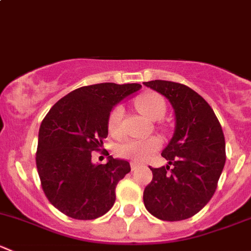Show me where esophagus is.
I'll return each instance as SVG.
<instances>
[{"mask_svg":"<svg viewBox=\"0 0 251 251\" xmlns=\"http://www.w3.org/2000/svg\"><path fill=\"white\" fill-rule=\"evenodd\" d=\"M138 168H141V164L135 163V161H133V163H131V169H132V170H136V169H138Z\"/></svg>","mask_w":251,"mask_h":251,"instance_id":"1","label":"esophagus"}]
</instances>
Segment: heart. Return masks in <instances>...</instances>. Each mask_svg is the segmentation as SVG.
Listing matches in <instances>:
<instances>
[{
  "label": "heart",
  "mask_w": 251,
  "mask_h": 251,
  "mask_svg": "<svg viewBox=\"0 0 251 251\" xmlns=\"http://www.w3.org/2000/svg\"><path fill=\"white\" fill-rule=\"evenodd\" d=\"M137 108L141 113H143L151 120H159L163 118L166 113L165 100L159 93L149 92L142 96L137 100ZM124 108L116 105L110 111L108 118V127L110 132L120 133L121 126L124 120ZM161 143L158 138H146V140H131L120 144L118 148V153L124 158L133 159L136 161H143L153 155L159 148Z\"/></svg>",
  "instance_id": "b5f03b06"
}]
</instances>
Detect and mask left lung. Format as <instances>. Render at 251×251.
I'll return each instance as SVG.
<instances>
[{
  "instance_id": "1",
  "label": "left lung",
  "mask_w": 251,
  "mask_h": 251,
  "mask_svg": "<svg viewBox=\"0 0 251 251\" xmlns=\"http://www.w3.org/2000/svg\"><path fill=\"white\" fill-rule=\"evenodd\" d=\"M143 83L165 96L176 116L174 137L161 153L169 165L151 168L153 179L144 188V206L163 221L189 219L209 203L224 170L221 124L209 103L188 86L165 80Z\"/></svg>"
}]
</instances>
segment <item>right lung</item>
I'll use <instances>...</instances> for the list:
<instances>
[{
	"mask_svg": "<svg viewBox=\"0 0 251 251\" xmlns=\"http://www.w3.org/2000/svg\"><path fill=\"white\" fill-rule=\"evenodd\" d=\"M140 83H96L60 98L42 120L36 166L50 203L76 220H95L115 203V188L131 171L126 160L108 158L93 164L108 136L111 108L138 91ZM109 155V154H108Z\"/></svg>",
	"mask_w": 251,
	"mask_h": 251,
	"instance_id": "1",
	"label": "right lung"
}]
</instances>
